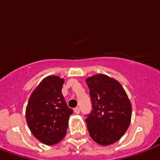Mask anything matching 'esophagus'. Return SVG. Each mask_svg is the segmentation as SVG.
Returning <instances> with one entry per match:
<instances>
[{
  "mask_svg": "<svg viewBox=\"0 0 160 160\" xmlns=\"http://www.w3.org/2000/svg\"><path fill=\"white\" fill-rule=\"evenodd\" d=\"M73 111H74V113L75 114H80V108H74V109H73Z\"/></svg>",
  "mask_w": 160,
  "mask_h": 160,
  "instance_id": "esophagus-1",
  "label": "esophagus"
}]
</instances>
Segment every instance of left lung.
Returning a JSON list of instances; mask_svg holds the SVG:
<instances>
[{
	"instance_id": "1",
	"label": "left lung",
	"mask_w": 160,
	"mask_h": 160,
	"mask_svg": "<svg viewBox=\"0 0 160 160\" xmlns=\"http://www.w3.org/2000/svg\"><path fill=\"white\" fill-rule=\"evenodd\" d=\"M93 110L86 122L89 135L101 145H109L121 138L131 119V104L117 80L105 74H95L86 80Z\"/></svg>"
}]
</instances>
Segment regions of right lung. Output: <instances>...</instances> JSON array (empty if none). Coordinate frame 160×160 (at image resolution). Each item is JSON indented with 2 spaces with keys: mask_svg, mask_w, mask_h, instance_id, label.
<instances>
[{
  "mask_svg": "<svg viewBox=\"0 0 160 160\" xmlns=\"http://www.w3.org/2000/svg\"><path fill=\"white\" fill-rule=\"evenodd\" d=\"M64 81L58 76L44 78L32 92L26 108V121L31 133L46 145L64 138L72 114L62 94Z\"/></svg>",
  "mask_w": 160,
  "mask_h": 160,
  "instance_id": "right-lung-1",
  "label": "right lung"
}]
</instances>
